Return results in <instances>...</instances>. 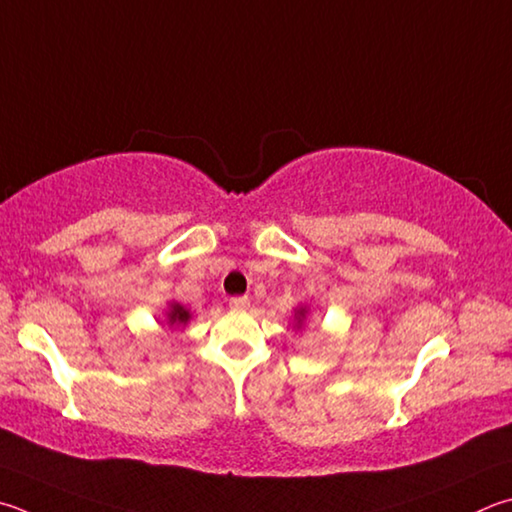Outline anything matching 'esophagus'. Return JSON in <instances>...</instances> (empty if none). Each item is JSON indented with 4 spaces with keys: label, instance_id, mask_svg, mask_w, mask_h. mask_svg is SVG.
<instances>
[{
    "label": "esophagus",
    "instance_id": "obj_1",
    "mask_svg": "<svg viewBox=\"0 0 512 512\" xmlns=\"http://www.w3.org/2000/svg\"><path fill=\"white\" fill-rule=\"evenodd\" d=\"M230 309H237V311H244L250 306V300L246 295H239V297H230Z\"/></svg>",
    "mask_w": 512,
    "mask_h": 512
}]
</instances>
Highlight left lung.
I'll use <instances>...</instances> for the list:
<instances>
[{"label": "left lung", "instance_id": "8db88e82", "mask_svg": "<svg viewBox=\"0 0 512 512\" xmlns=\"http://www.w3.org/2000/svg\"><path fill=\"white\" fill-rule=\"evenodd\" d=\"M309 311L311 309L306 304H297L295 309H293V329H295V333L304 329L306 318H309Z\"/></svg>", "mask_w": 512, "mask_h": 512}]
</instances>
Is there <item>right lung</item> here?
I'll return each instance as SVG.
<instances>
[{
    "label": "right lung",
    "mask_w": 512,
    "mask_h": 512,
    "mask_svg": "<svg viewBox=\"0 0 512 512\" xmlns=\"http://www.w3.org/2000/svg\"><path fill=\"white\" fill-rule=\"evenodd\" d=\"M192 320V313L190 309H185L183 304L179 302H167V309H165V324L170 327L172 331H181L190 324Z\"/></svg>",
    "instance_id": "1"
}]
</instances>
